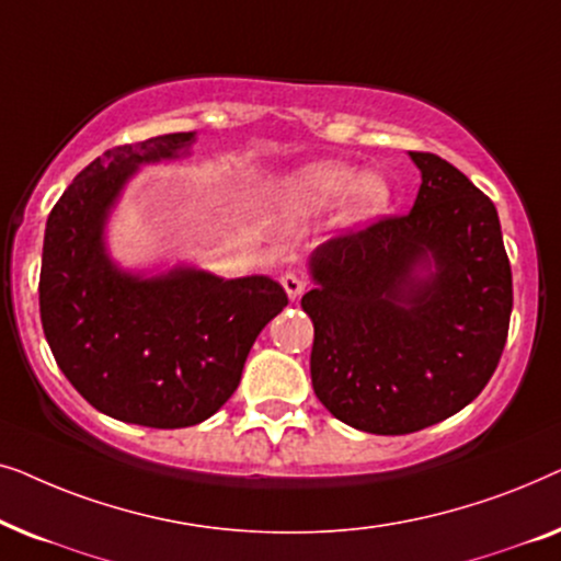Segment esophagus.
Masks as SVG:
<instances>
[{
    "label": "esophagus",
    "mask_w": 561,
    "mask_h": 561,
    "mask_svg": "<svg viewBox=\"0 0 561 561\" xmlns=\"http://www.w3.org/2000/svg\"><path fill=\"white\" fill-rule=\"evenodd\" d=\"M280 286L288 294L290 301H296V298L306 290V280L298 273H286V275H280Z\"/></svg>",
    "instance_id": "obj_1"
}]
</instances>
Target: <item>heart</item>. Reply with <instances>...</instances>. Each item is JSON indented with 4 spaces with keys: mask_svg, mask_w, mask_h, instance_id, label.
<instances>
[{
    "mask_svg": "<svg viewBox=\"0 0 561 561\" xmlns=\"http://www.w3.org/2000/svg\"><path fill=\"white\" fill-rule=\"evenodd\" d=\"M278 198L283 209L298 217L327 211L344 198L342 219L347 225H359L388 211L393 186L380 171L357 173L350 163L340 160H317L290 171L280 181Z\"/></svg>",
    "mask_w": 561,
    "mask_h": 561,
    "instance_id": "b5f03b06",
    "label": "heart"
}]
</instances>
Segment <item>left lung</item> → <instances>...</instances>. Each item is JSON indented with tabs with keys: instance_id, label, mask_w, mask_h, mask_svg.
<instances>
[{
	"instance_id": "8db88e82",
	"label": "left lung",
	"mask_w": 561,
	"mask_h": 561,
	"mask_svg": "<svg viewBox=\"0 0 561 561\" xmlns=\"http://www.w3.org/2000/svg\"><path fill=\"white\" fill-rule=\"evenodd\" d=\"M403 217L313 250V393L367 434H411L480 396L503 355L513 309L511 263L495 204L432 152Z\"/></svg>"
}]
</instances>
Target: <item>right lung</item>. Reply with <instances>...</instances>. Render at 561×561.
<instances>
[{
    "instance_id": "1",
    "label": "right lung",
    "mask_w": 561,
    "mask_h": 561,
    "mask_svg": "<svg viewBox=\"0 0 561 561\" xmlns=\"http://www.w3.org/2000/svg\"><path fill=\"white\" fill-rule=\"evenodd\" d=\"M196 133L106 150L45 225L41 319L71 386L106 416L152 428L202 424L240 386L257 334L288 304L267 275L225 280L175 265L133 273L106 250V221L140 165L188 156Z\"/></svg>"
}]
</instances>
